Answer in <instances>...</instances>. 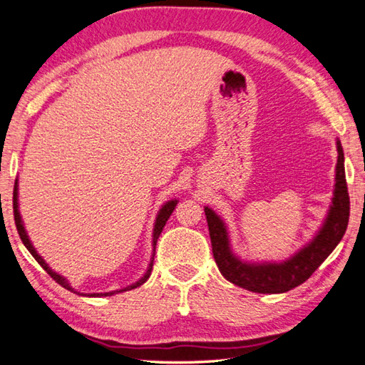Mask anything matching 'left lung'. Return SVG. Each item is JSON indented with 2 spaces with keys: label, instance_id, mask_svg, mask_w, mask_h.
<instances>
[{
  "label": "left lung",
  "instance_id": "8db88e82",
  "mask_svg": "<svg viewBox=\"0 0 365 365\" xmlns=\"http://www.w3.org/2000/svg\"><path fill=\"white\" fill-rule=\"evenodd\" d=\"M336 145L338 163L336 178H334L336 184H334L333 204L324 228L309 246L283 264H244L236 259L230 250L225 223L218 215H215L212 208L205 207L215 262L228 282L252 292H262V294L286 292L312 277V273L322 265V262L333 252V249L343 239L349 222V194L344 175V153L339 140Z\"/></svg>",
  "mask_w": 365,
  "mask_h": 365
}]
</instances>
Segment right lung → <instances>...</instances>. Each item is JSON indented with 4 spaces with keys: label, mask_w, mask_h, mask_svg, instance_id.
<instances>
[{
    "label": "right lung",
    "mask_w": 365,
    "mask_h": 365,
    "mask_svg": "<svg viewBox=\"0 0 365 365\" xmlns=\"http://www.w3.org/2000/svg\"><path fill=\"white\" fill-rule=\"evenodd\" d=\"M14 195H13V208H14V222H16V228H17V232H19V236H21V241L24 242V246H26L27 249H29V252H31L32 255H34V259L38 262V264L43 267V270L50 274V277L55 279V282L58 283V284H61L63 288H66V289H69V291H73V288H71V286L68 284V282H66V279L63 278V277H59L58 273H55L51 270L50 267H48L46 264H45V260L41 259V257L35 252V249H34V246L31 244V241H29V236H27V232H26V230H24V225H22V222H21V215H19V210H17V181L14 182V192H13ZM176 204H178V200H170V202H166V204L161 207V210H160V213H158V217H157V222H155V228H153V247L157 246V239H158V236L161 235V231H163V226L166 225V222H168V218H170V215L173 213V210H175V207H176ZM155 255V254H153ZM152 267H153V260L150 262V265H148V270H147V273L143 274V278H140L139 282H137L135 284H130V286H128V288H124V289H121V291H128V289H134V288H137V286H140L142 283H145L147 282V278L150 277V272H152ZM119 291V292H121ZM76 292V291H74ZM111 294H115V292H105V294H91V296H111Z\"/></svg>",
    "instance_id": "add662e5"
}]
</instances>
